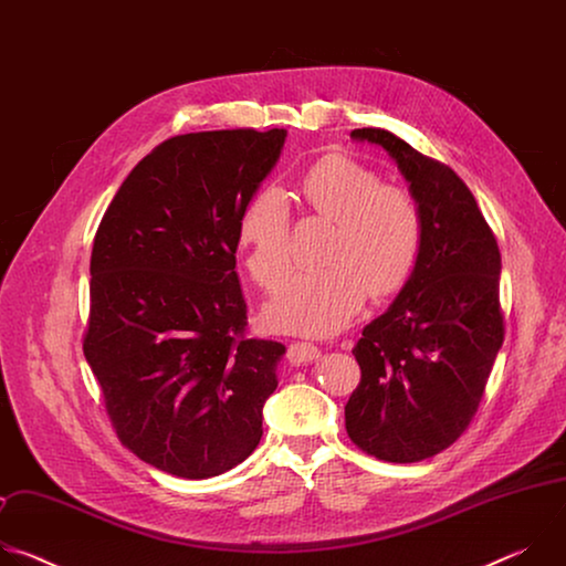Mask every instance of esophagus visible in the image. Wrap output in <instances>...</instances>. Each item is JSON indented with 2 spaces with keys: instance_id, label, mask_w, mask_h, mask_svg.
<instances>
[{
  "instance_id": "obj_1",
  "label": "esophagus",
  "mask_w": 566,
  "mask_h": 566,
  "mask_svg": "<svg viewBox=\"0 0 566 566\" xmlns=\"http://www.w3.org/2000/svg\"><path fill=\"white\" fill-rule=\"evenodd\" d=\"M286 358L293 365H302V363H313L319 358V349L311 343H291L286 349Z\"/></svg>"
}]
</instances>
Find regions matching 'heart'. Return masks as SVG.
Returning <instances> with one entry per match:
<instances>
[{"instance_id":"obj_1","label":"heart","mask_w":566,"mask_h":566,"mask_svg":"<svg viewBox=\"0 0 566 566\" xmlns=\"http://www.w3.org/2000/svg\"><path fill=\"white\" fill-rule=\"evenodd\" d=\"M308 214L332 219L329 266L293 275L266 306V322L286 334L329 336L345 329L376 297L400 291L423 247V214L412 192L380 184L358 160L332 154L300 181ZM237 247L249 275L275 291L293 266V219L280 188L258 190L237 219Z\"/></svg>"}]
</instances>
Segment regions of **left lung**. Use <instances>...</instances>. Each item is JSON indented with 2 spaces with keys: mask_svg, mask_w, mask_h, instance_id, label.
<instances>
[{
  "mask_svg": "<svg viewBox=\"0 0 566 566\" xmlns=\"http://www.w3.org/2000/svg\"><path fill=\"white\" fill-rule=\"evenodd\" d=\"M389 151L423 214L417 269L352 349L360 382L345 406L349 439L389 463L450 448L470 426L504 343L502 255L452 168L387 129H354Z\"/></svg>",
  "mask_w": 566,
  "mask_h": 566,
  "instance_id": "left-lung-1",
  "label": "left lung"
}]
</instances>
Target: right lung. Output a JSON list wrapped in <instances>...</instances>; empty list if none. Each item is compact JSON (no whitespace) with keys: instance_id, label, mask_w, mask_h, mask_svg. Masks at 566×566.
I'll list each match as a JSON object with an SVG mask.
<instances>
[{"instance_id":"add662e5","label":"right lung","mask_w":566,"mask_h":566,"mask_svg":"<svg viewBox=\"0 0 566 566\" xmlns=\"http://www.w3.org/2000/svg\"><path fill=\"white\" fill-rule=\"evenodd\" d=\"M284 138L219 129L164 140L94 237L85 358L120 443L175 476H217L262 439L284 345L247 334L234 237Z\"/></svg>"}]
</instances>
